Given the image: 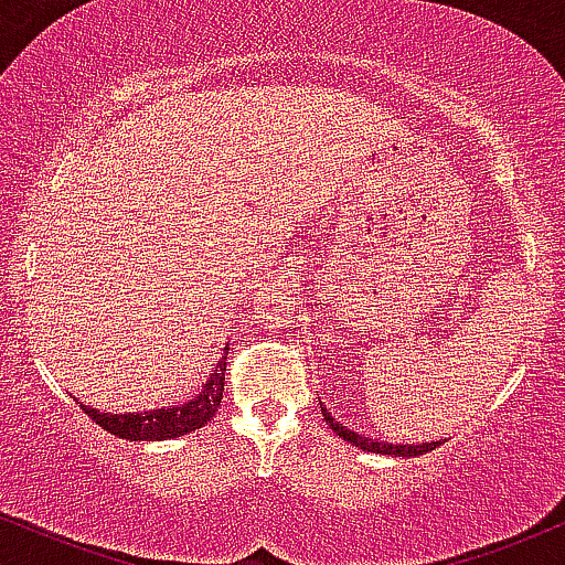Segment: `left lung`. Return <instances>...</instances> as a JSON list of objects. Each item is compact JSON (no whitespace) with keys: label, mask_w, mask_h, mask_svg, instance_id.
<instances>
[{"label":"left lung","mask_w":565,"mask_h":565,"mask_svg":"<svg viewBox=\"0 0 565 565\" xmlns=\"http://www.w3.org/2000/svg\"><path fill=\"white\" fill-rule=\"evenodd\" d=\"M321 414H323V419H327V425L337 433V436H340L342 440H348V444L359 446V449H364V451L391 454V457H419V454H427V451L436 449V446H440V440H433V444H385V440H374V438L359 436V433L348 430V427L337 423V419L332 417V412H327L323 406H321Z\"/></svg>","instance_id":"obj_1"}]
</instances>
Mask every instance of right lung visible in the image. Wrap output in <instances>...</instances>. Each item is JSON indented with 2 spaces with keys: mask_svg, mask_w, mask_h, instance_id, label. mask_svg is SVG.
Instances as JSON below:
<instances>
[{
  "mask_svg": "<svg viewBox=\"0 0 565 565\" xmlns=\"http://www.w3.org/2000/svg\"><path fill=\"white\" fill-rule=\"evenodd\" d=\"M225 359H228V348L225 355L220 359L215 372L210 374V380L204 382L199 395H193L191 401L180 406L170 408H153V412H135V414H106L97 412V408L82 406V412L93 419L95 425H100L103 430H108L111 436L127 438V440H167L185 436V433L199 430L215 417V412L223 404V391H225Z\"/></svg>",
  "mask_w": 565,
  "mask_h": 565,
  "instance_id": "right-lung-1",
  "label": "right lung"
}]
</instances>
